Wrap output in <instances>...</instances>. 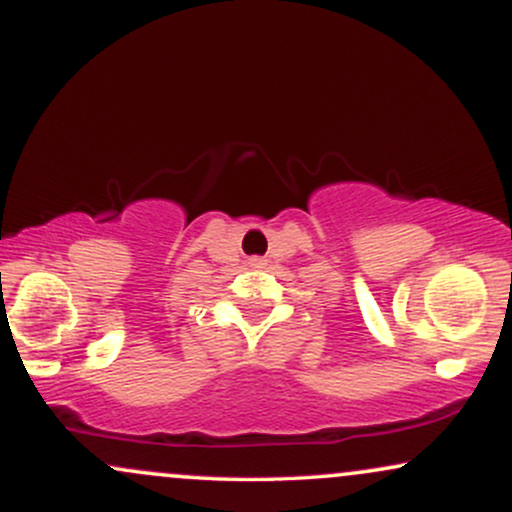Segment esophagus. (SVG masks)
I'll return each instance as SVG.
<instances>
[{"label":"esophagus","instance_id":"1","mask_svg":"<svg viewBox=\"0 0 512 512\" xmlns=\"http://www.w3.org/2000/svg\"><path fill=\"white\" fill-rule=\"evenodd\" d=\"M264 264H267L264 257H250V267H264Z\"/></svg>","mask_w":512,"mask_h":512}]
</instances>
